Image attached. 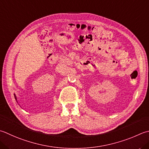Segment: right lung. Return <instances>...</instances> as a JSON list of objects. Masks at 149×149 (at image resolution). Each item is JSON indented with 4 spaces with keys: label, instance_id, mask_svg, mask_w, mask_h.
<instances>
[{
    "label": "right lung",
    "instance_id": "add662e5",
    "mask_svg": "<svg viewBox=\"0 0 149 149\" xmlns=\"http://www.w3.org/2000/svg\"><path fill=\"white\" fill-rule=\"evenodd\" d=\"M15 100H17V98H16V96H15Z\"/></svg>",
    "mask_w": 149,
    "mask_h": 149
}]
</instances>
